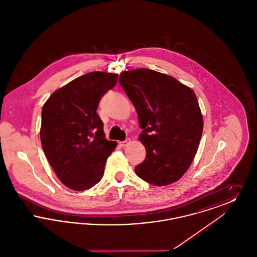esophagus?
<instances>
[{
  "mask_svg": "<svg viewBox=\"0 0 257 257\" xmlns=\"http://www.w3.org/2000/svg\"><path fill=\"white\" fill-rule=\"evenodd\" d=\"M130 142H131V141H130V139H129V138H127L124 142H120V143H119V145H120V147H126V146H128V145L130 144Z\"/></svg>",
  "mask_w": 257,
  "mask_h": 257,
  "instance_id": "esophagus-1",
  "label": "esophagus"
}]
</instances>
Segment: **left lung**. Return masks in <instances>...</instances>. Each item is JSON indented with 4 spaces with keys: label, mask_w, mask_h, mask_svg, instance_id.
I'll return each mask as SVG.
<instances>
[{
    "label": "left lung",
    "mask_w": 257,
    "mask_h": 257,
    "mask_svg": "<svg viewBox=\"0 0 257 257\" xmlns=\"http://www.w3.org/2000/svg\"><path fill=\"white\" fill-rule=\"evenodd\" d=\"M119 84L137 110L147 149L135 168L147 183L166 186L180 179L196 155L203 120L195 92L175 78L141 68L124 71Z\"/></svg>",
    "instance_id": "left-lung-1"
}]
</instances>
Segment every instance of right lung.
Masks as SVG:
<instances>
[{"instance_id":"right-lung-1","label":"right lung","mask_w":257,"mask_h":257,"mask_svg":"<svg viewBox=\"0 0 257 257\" xmlns=\"http://www.w3.org/2000/svg\"><path fill=\"white\" fill-rule=\"evenodd\" d=\"M117 74L89 72L56 90L41 111L43 151L59 179L85 191L97 184L116 147L105 139L98 104L117 83Z\"/></svg>"}]
</instances>
